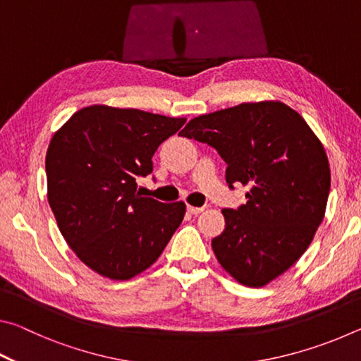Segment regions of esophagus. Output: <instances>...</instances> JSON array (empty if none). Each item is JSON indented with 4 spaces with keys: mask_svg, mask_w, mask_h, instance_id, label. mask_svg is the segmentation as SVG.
Wrapping results in <instances>:
<instances>
[{
    "mask_svg": "<svg viewBox=\"0 0 361 361\" xmlns=\"http://www.w3.org/2000/svg\"><path fill=\"white\" fill-rule=\"evenodd\" d=\"M205 210V207H194V205H188V212L192 213V215H199Z\"/></svg>",
    "mask_w": 361,
    "mask_h": 361,
    "instance_id": "34e87169",
    "label": "esophagus"
}]
</instances>
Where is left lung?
Masks as SVG:
<instances>
[{"mask_svg": "<svg viewBox=\"0 0 361 361\" xmlns=\"http://www.w3.org/2000/svg\"><path fill=\"white\" fill-rule=\"evenodd\" d=\"M180 135L219 152L231 188L248 186L245 205L221 210L224 229L212 240L218 262L242 285L271 283L301 258L325 218L331 173L319 137L279 100L202 114Z\"/></svg>", "mask_w": 361, "mask_h": 361, "instance_id": "obj_1", "label": "left lung"}]
</instances>
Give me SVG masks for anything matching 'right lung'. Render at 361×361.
Listing matches in <instances>:
<instances>
[{"mask_svg": "<svg viewBox=\"0 0 361 361\" xmlns=\"http://www.w3.org/2000/svg\"><path fill=\"white\" fill-rule=\"evenodd\" d=\"M186 118L90 105L54 133L46 154L47 200L59 229L85 266L130 280L154 264L178 229L185 202L137 192L152 156Z\"/></svg>", "mask_w": 361, "mask_h": 361, "instance_id": "right-lung-1", "label": "right lung"}]
</instances>
